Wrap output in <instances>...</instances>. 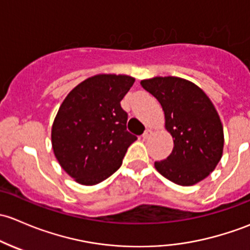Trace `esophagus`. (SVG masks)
<instances>
[{
  "label": "esophagus",
  "mask_w": 250,
  "mask_h": 250,
  "mask_svg": "<svg viewBox=\"0 0 250 250\" xmlns=\"http://www.w3.org/2000/svg\"><path fill=\"white\" fill-rule=\"evenodd\" d=\"M151 133H153V131H151L150 128H146V130L144 131V132H143V135H142L143 140H148V138L150 137V135H151Z\"/></svg>",
  "instance_id": "obj_1"
}]
</instances>
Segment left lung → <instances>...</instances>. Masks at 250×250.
Wrapping results in <instances>:
<instances>
[{
  "instance_id": "left-lung-1",
  "label": "left lung",
  "mask_w": 250,
  "mask_h": 250,
  "mask_svg": "<svg viewBox=\"0 0 250 250\" xmlns=\"http://www.w3.org/2000/svg\"><path fill=\"white\" fill-rule=\"evenodd\" d=\"M141 85L160 102L165 126L173 137V150L155 161V168L183 187L201 182L214 171L224 148L223 125L210 100L199 86L178 77L144 79Z\"/></svg>"
}]
</instances>
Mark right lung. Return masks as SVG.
<instances>
[{"label":"right lung","mask_w":250,"mask_h":250,"mask_svg":"<svg viewBox=\"0 0 250 250\" xmlns=\"http://www.w3.org/2000/svg\"><path fill=\"white\" fill-rule=\"evenodd\" d=\"M135 78L97 74L78 84L63 100L51 127L59 164L83 185L112 176L137 137L126 130L127 113L120 106Z\"/></svg>","instance_id":"right-lung-1"}]
</instances>
